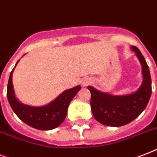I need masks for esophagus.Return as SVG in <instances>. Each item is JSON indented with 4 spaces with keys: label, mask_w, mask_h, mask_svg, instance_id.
<instances>
[{
    "label": "esophagus",
    "mask_w": 157,
    "mask_h": 157,
    "mask_svg": "<svg viewBox=\"0 0 157 157\" xmlns=\"http://www.w3.org/2000/svg\"><path fill=\"white\" fill-rule=\"evenodd\" d=\"M91 82H92L91 79L88 78V77H85V79H83L82 85L83 86H87V85H89L90 84H91Z\"/></svg>",
    "instance_id": "obj_1"
}]
</instances>
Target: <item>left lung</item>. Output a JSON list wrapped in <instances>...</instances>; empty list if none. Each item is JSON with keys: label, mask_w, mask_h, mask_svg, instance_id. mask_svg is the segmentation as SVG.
<instances>
[{"label": "left lung", "mask_w": 157, "mask_h": 157, "mask_svg": "<svg viewBox=\"0 0 157 157\" xmlns=\"http://www.w3.org/2000/svg\"><path fill=\"white\" fill-rule=\"evenodd\" d=\"M142 66L143 82L133 94L114 96L88 86L91 93L90 105L93 115L98 122L109 127H122L131 123L147 106L151 94V80L144 57L138 48L132 46Z\"/></svg>", "instance_id": "1"}]
</instances>
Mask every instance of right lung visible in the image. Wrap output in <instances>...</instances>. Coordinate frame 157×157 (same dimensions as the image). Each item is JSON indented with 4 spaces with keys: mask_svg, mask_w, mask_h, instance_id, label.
Here are the masks:
<instances>
[{
    "mask_svg": "<svg viewBox=\"0 0 157 157\" xmlns=\"http://www.w3.org/2000/svg\"><path fill=\"white\" fill-rule=\"evenodd\" d=\"M18 62L19 60L15 67ZM15 67L11 71L7 86V98L13 112L22 122L33 128L42 131L56 128L65 119L68 105L81 89V85L65 90L52 102L43 106L35 107L24 105L17 99L14 94L12 76Z\"/></svg>",
    "mask_w": 157,
    "mask_h": 157,
    "instance_id": "obj_1",
    "label": "right lung"
}]
</instances>
